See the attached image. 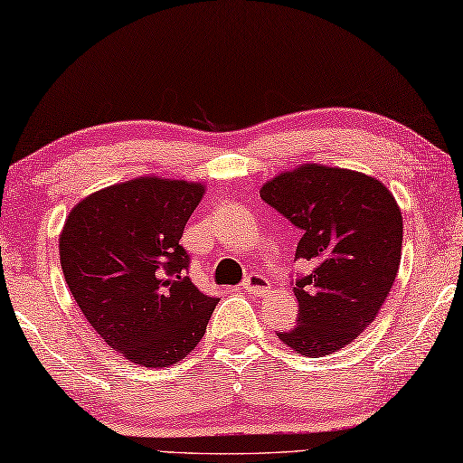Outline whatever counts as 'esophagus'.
<instances>
[{
  "mask_svg": "<svg viewBox=\"0 0 463 463\" xmlns=\"http://www.w3.org/2000/svg\"><path fill=\"white\" fill-rule=\"evenodd\" d=\"M241 289L252 293V295H262L270 289V285L262 275H250L244 281V287H241Z\"/></svg>",
  "mask_w": 463,
  "mask_h": 463,
  "instance_id": "obj_1",
  "label": "esophagus"
}]
</instances>
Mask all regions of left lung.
Masks as SVG:
<instances>
[{
	"mask_svg": "<svg viewBox=\"0 0 463 463\" xmlns=\"http://www.w3.org/2000/svg\"><path fill=\"white\" fill-rule=\"evenodd\" d=\"M272 209L299 227L295 259L312 272L295 279L298 326L277 332L306 357L345 348L380 312L402 259V213L383 182L363 172L303 164L260 188Z\"/></svg>",
	"mask_w": 463,
	"mask_h": 463,
	"instance_id": "1",
	"label": "left lung"
}]
</instances>
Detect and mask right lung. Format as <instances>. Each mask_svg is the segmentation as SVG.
<instances>
[{"label": "right lung", "instance_id": "obj_1", "mask_svg": "<svg viewBox=\"0 0 463 463\" xmlns=\"http://www.w3.org/2000/svg\"><path fill=\"white\" fill-rule=\"evenodd\" d=\"M201 182L141 176L92 193L59 236L65 281L112 351L141 367H168L201 343L217 298L186 277L182 232Z\"/></svg>", "mask_w": 463, "mask_h": 463}]
</instances>
